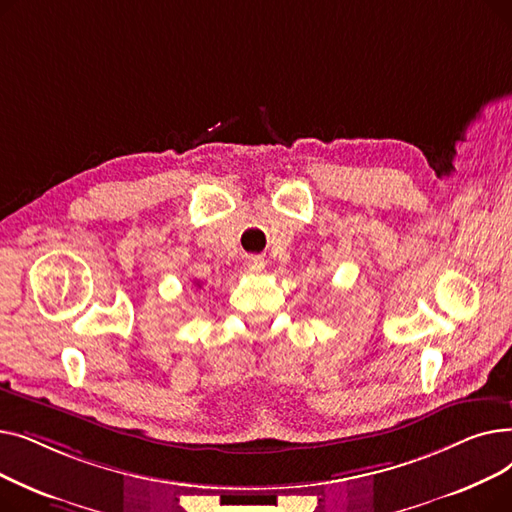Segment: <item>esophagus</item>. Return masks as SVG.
I'll return each instance as SVG.
<instances>
[{
    "instance_id": "obj_1",
    "label": "esophagus",
    "mask_w": 512,
    "mask_h": 512,
    "mask_svg": "<svg viewBox=\"0 0 512 512\" xmlns=\"http://www.w3.org/2000/svg\"><path fill=\"white\" fill-rule=\"evenodd\" d=\"M247 270L253 272V274H261L265 270V259L259 257V255H251L247 259Z\"/></svg>"
}]
</instances>
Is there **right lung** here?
Wrapping results in <instances>:
<instances>
[{"label": "right lung", "instance_id": "1", "mask_svg": "<svg viewBox=\"0 0 512 512\" xmlns=\"http://www.w3.org/2000/svg\"><path fill=\"white\" fill-rule=\"evenodd\" d=\"M195 284H197V286H199V288H201V286H203V284H201V282H195Z\"/></svg>", "mask_w": 512, "mask_h": 512}]
</instances>
